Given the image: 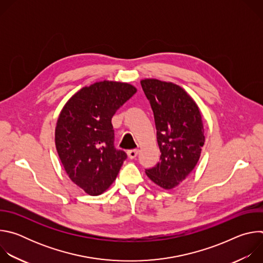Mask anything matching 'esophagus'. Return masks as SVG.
I'll return each mask as SVG.
<instances>
[{"label":"esophagus","instance_id":"esophagus-1","mask_svg":"<svg viewBox=\"0 0 263 263\" xmlns=\"http://www.w3.org/2000/svg\"><path fill=\"white\" fill-rule=\"evenodd\" d=\"M127 154H128V157H129L130 159H134V158L137 156V154H138V149H136V148H134V149H129V151L127 152Z\"/></svg>","mask_w":263,"mask_h":263}]
</instances>
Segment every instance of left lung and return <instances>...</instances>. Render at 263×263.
Wrapping results in <instances>:
<instances>
[{
	"label": "left lung",
	"instance_id": "1",
	"mask_svg": "<svg viewBox=\"0 0 263 263\" xmlns=\"http://www.w3.org/2000/svg\"><path fill=\"white\" fill-rule=\"evenodd\" d=\"M151 104L160 161L145 170L146 176L164 190H172L197 165L205 136L196 102L180 86L157 79L140 81Z\"/></svg>",
	"mask_w": 263,
	"mask_h": 263
}]
</instances>
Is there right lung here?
Wrapping results in <instances>:
<instances>
[{
    "label": "right lung",
    "instance_id": "add662e5",
    "mask_svg": "<svg viewBox=\"0 0 263 263\" xmlns=\"http://www.w3.org/2000/svg\"><path fill=\"white\" fill-rule=\"evenodd\" d=\"M135 92L128 83L96 82L74 93L60 112L57 153L69 179L90 196L109 189L127 158L115 147L111 119Z\"/></svg>",
    "mask_w": 263,
    "mask_h": 263
}]
</instances>
